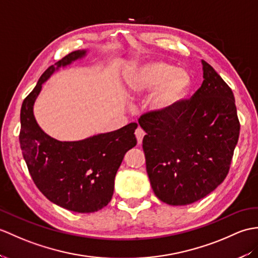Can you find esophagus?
<instances>
[{
    "instance_id": "34e87169",
    "label": "esophagus",
    "mask_w": 258,
    "mask_h": 258,
    "mask_svg": "<svg viewBox=\"0 0 258 258\" xmlns=\"http://www.w3.org/2000/svg\"><path fill=\"white\" fill-rule=\"evenodd\" d=\"M135 136H136V139H137V143L142 144V141L144 139V136H145V132H144L141 127H139V128L135 131Z\"/></svg>"
}]
</instances>
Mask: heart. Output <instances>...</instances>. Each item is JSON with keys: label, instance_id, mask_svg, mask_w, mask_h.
Segmentation results:
<instances>
[{"label": "heart", "instance_id": "b5f03b06", "mask_svg": "<svg viewBox=\"0 0 258 258\" xmlns=\"http://www.w3.org/2000/svg\"><path fill=\"white\" fill-rule=\"evenodd\" d=\"M126 87L133 95L145 94L156 88L151 107L164 112L185 97L191 87V77L184 69L173 68L168 62L151 61L126 76Z\"/></svg>", "mask_w": 258, "mask_h": 258}]
</instances>
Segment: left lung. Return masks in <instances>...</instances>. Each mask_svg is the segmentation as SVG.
Returning <instances> with one entry per match:
<instances>
[{
    "instance_id": "left-lung-1",
    "label": "left lung",
    "mask_w": 258,
    "mask_h": 258,
    "mask_svg": "<svg viewBox=\"0 0 258 258\" xmlns=\"http://www.w3.org/2000/svg\"><path fill=\"white\" fill-rule=\"evenodd\" d=\"M190 100L140 117L143 149L154 194L170 206H187L223 182L239 135L235 99L210 64Z\"/></svg>"
}]
</instances>
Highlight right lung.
Segmentation results:
<instances>
[{"label": "right lung", "instance_id": "1", "mask_svg": "<svg viewBox=\"0 0 258 258\" xmlns=\"http://www.w3.org/2000/svg\"><path fill=\"white\" fill-rule=\"evenodd\" d=\"M87 55L76 50L41 75L21 109L20 144L35 184L48 200L78 213L101 210L112 199L114 179L124 155L136 145V123L82 141L60 142L47 135L34 116L43 83L60 67Z\"/></svg>", "mask_w": 258, "mask_h": 258}]
</instances>
